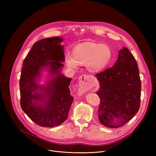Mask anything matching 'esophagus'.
Instances as JSON below:
<instances>
[{
    "label": "esophagus",
    "instance_id": "34e87169",
    "mask_svg": "<svg viewBox=\"0 0 156 156\" xmlns=\"http://www.w3.org/2000/svg\"><path fill=\"white\" fill-rule=\"evenodd\" d=\"M79 85L80 92L88 90L93 87L92 83L90 81V78L87 75H82L79 77Z\"/></svg>",
    "mask_w": 156,
    "mask_h": 156
}]
</instances>
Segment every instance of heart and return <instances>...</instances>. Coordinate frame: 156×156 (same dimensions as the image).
Returning <instances> with one entry per match:
<instances>
[{"label": "heart", "instance_id": "1", "mask_svg": "<svg viewBox=\"0 0 156 156\" xmlns=\"http://www.w3.org/2000/svg\"><path fill=\"white\" fill-rule=\"evenodd\" d=\"M72 55H65V61L71 68L85 65L89 71L99 72L110 64L112 58V49L108 45L95 42H84L73 49Z\"/></svg>", "mask_w": 156, "mask_h": 156}]
</instances>
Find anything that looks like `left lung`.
Returning a JSON list of instances; mask_svg holds the SVG:
<instances>
[{"label":"left lung","mask_w":156,"mask_h":156,"mask_svg":"<svg viewBox=\"0 0 156 156\" xmlns=\"http://www.w3.org/2000/svg\"><path fill=\"white\" fill-rule=\"evenodd\" d=\"M100 83L98 115L108 128L125 125L135 115L140 105L141 80L134 56L125 47L112 68L97 73Z\"/></svg>","instance_id":"1"}]
</instances>
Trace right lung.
Returning <instances> with one entry per match:
<instances>
[{"mask_svg":"<svg viewBox=\"0 0 156 156\" xmlns=\"http://www.w3.org/2000/svg\"><path fill=\"white\" fill-rule=\"evenodd\" d=\"M59 37L40 40L33 45L23 64L20 87L22 110L35 123L42 127L57 126L67 119L74 98L70 94L71 78L61 75L60 69L64 61V46ZM49 66L51 74L56 76L46 87L38 86L36 78L42 68ZM47 94L45 106L38 105L43 94L36 92L38 88ZM34 94H33L32 93ZM33 101H35L34 105Z\"/></svg>","mask_w":156,"mask_h":156,"instance_id":"obj_1","label":"right lung"}]
</instances>
